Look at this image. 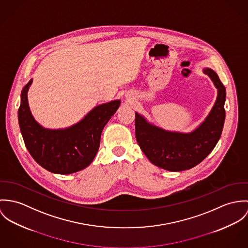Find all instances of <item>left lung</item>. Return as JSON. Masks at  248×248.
I'll list each match as a JSON object with an SVG mask.
<instances>
[{"label":"left lung","instance_id":"left-lung-1","mask_svg":"<svg viewBox=\"0 0 248 248\" xmlns=\"http://www.w3.org/2000/svg\"><path fill=\"white\" fill-rule=\"evenodd\" d=\"M203 73L210 77L218 95L208 116L192 132L167 131L135 113L138 143L153 165L168 171L190 169L203 161L220 140L225 119V87L211 68H204Z\"/></svg>","mask_w":248,"mask_h":248}]
</instances>
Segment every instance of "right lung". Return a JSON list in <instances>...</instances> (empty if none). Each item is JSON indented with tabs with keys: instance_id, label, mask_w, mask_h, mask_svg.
<instances>
[{
	"instance_id": "obj_1",
	"label": "right lung",
	"mask_w": 248,
	"mask_h": 248,
	"mask_svg": "<svg viewBox=\"0 0 248 248\" xmlns=\"http://www.w3.org/2000/svg\"><path fill=\"white\" fill-rule=\"evenodd\" d=\"M31 83L32 79L22 91L18 119L32 158L56 174H71L87 167L98 152L102 131L119 108L121 100L97 106L70 127L47 129L35 121L29 109L28 92Z\"/></svg>"
}]
</instances>
